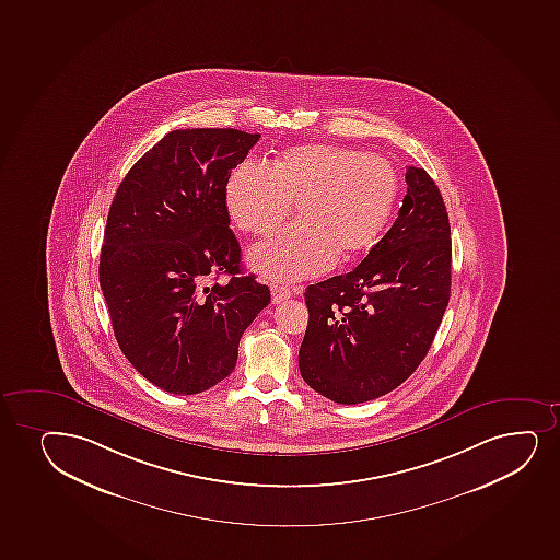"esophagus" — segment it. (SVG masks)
<instances>
[{
  "mask_svg": "<svg viewBox=\"0 0 560 560\" xmlns=\"http://www.w3.org/2000/svg\"><path fill=\"white\" fill-rule=\"evenodd\" d=\"M299 291H301V288L290 290V288H285V285H272V288H270V293H272V303H283V301H288V299L293 296V293H299Z\"/></svg>",
  "mask_w": 560,
  "mask_h": 560,
  "instance_id": "esophagus-1",
  "label": "esophagus"
}]
</instances>
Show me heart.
<instances>
[{
	"instance_id": "heart-1",
	"label": "heart",
	"mask_w": 560,
	"mask_h": 560,
	"mask_svg": "<svg viewBox=\"0 0 560 560\" xmlns=\"http://www.w3.org/2000/svg\"><path fill=\"white\" fill-rule=\"evenodd\" d=\"M399 192L398 167L375 153L335 143L285 149L272 166L243 161L224 185L225 211L238 230L269 235L299 201L301 222L252 252L272 280L317 277L380 238Z\"/></svg>"
}]
</instances>
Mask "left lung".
Masks as SVG:
<instances>
[{"mask_svg": "<svg viewBox=\"0 0 560 560\" xmlns=\"http://www.w3.org/2000/svg\"><path fill=\"white\" fill-rule=\"evenodd\" d=\"M398 219L348 275L308 285L303 380L336 404L380 398L417 370L451 299L448 212L435 180L407 166Z\"/></svg>", "mask_w": 560, "mask_h": 560, "instance_id": "obj_1", "label": "left lung"}]
</instances>
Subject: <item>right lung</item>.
Instances as JSON below:
<instances>
[{
    "mask_svg": "<svg viewBox=\"0 0 560 560\" xmlns=\"http://www.w3.org/2000/svg\"><path fill=\"white\" fill-rule=\"evenodd\" d=\"M259 135L172 130L149 149L109 207L98 282L117 343L145 380L198 394L237 364L238 340L270 303L243 275L224 185ZM220 273L231 280L209 284Z\"/></svg>",
    "mask_w": 560,
    "mask_h": 560,
    "instance_id": "add662e5",
    "label": "right lung"
}]
</instances>
